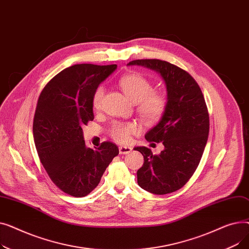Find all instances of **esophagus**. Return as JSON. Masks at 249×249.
<instances>
[{"label": "esophagus", "mask_w": 249, "mask_h": 249, "mask_svg": "<svg viewBox=\"0 0 249 249\" xmlns=\"http://www.w3.org/2000/svg\"><path fill=\"white\" fill-rule=\"evenodd\" d=\"M132 151L131 147H128V146H120L119 147V153L120 154H128Z\"/></svg>", "instance_id": "esophagus-1"}]
</instances>
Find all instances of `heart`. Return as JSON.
<instances>
[{
	"mask_svg": "<svg viewBox=\"0 0 249 249\" xmlns=\"http://www.w3.org/2000/svg\"><path fill=\"white\" fill-rule=\"evenodd\" d=\"M119 86L124 94L133 103H137L136 111L141 119L146 123L158 121L166 109L167 100L161 91L153 90L151 82L140 73H129L119 80ZM105 89L99 86L91 97V106L94 110L102 108ZM140 131V127L135 122H115L110 128V135L116 141L125 144L131 140L133 134Z\"/></svg>",
	"mask_w": 249,
	"mask_h": 249,
	"instance_id": "1",
	"label": "heart"
}]
</instances>
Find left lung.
Here are the masks:
<instances>
[{"label": "left lung", "instance_id": "8db88e82", "mask_svg": "<svg viewBox=\"0 0 249 249\" xmlns=\"http://www.w3.org/2000/svg\"><path fill=\"white\" fill-rule=\"evenodd\" d=\"M128 65L158 71L167 91L165 112L145 134L148 142H161L164 149L153 154L144 146L134 148L144 158V163L137 171V182L155 195L176 192L196 172L208 140L210 122L203 93L189 72L167 61L137 59Z\"/></svg>", "mask_w": 249, "mask_h": 249}]
</instances>
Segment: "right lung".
<instances>
[{
    "label": "right lung",
    "mask_w": 249,
    "mask_h": 249,
    "mask_svg": "<svg viewBox=\"0 0 249 249\" xmlns=\"http://www.w3.org/2000/svg\"><path fill=\"white\" fill-rule=\"evenodd\" d=\"M116 69V64L72 65L52 78L39 96L33 120L36 150L53 184L72 197L93 191L119 154L110 141L87 147L82 129L94 120L95 89Z\"/></svg>",
    "instance_id": "right-lung-1"
}]
</instances>
